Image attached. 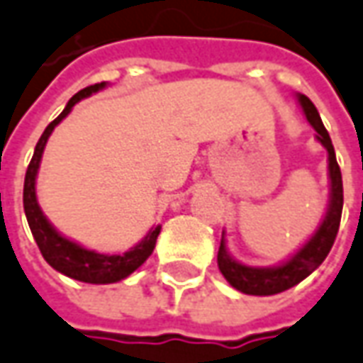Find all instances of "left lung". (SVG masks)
Returning <instances> with one entry per match:
<instances>
[{"label": "left lung", "instance_id": "1", "mask_svg": "<svg viewBox=\"0 0 363 363\" xmlns=\"http://www.w3.org/2000/svg\"><path fill=\"white\" fill-rule=\"evenodd\" d=\"M301 108L308 121L318 131V142L328 150V162H330V182H332V194H330V208L323 218L320 230L313 233L312 240L301 247L298 254L294 255L289 262L276 267H250L235 262L230 254L225 252L223 235H221L220 252H218V266L223 278L232 284L233 288L240 289L242 294L250 296H274L279 291L294 288L312 274L315 267L325 259L330 254L332 245L335 242V235L340 230V220H342V208H344V186H342V172L340 165L335 162V152L330 133L323 128L322 118L318 109L310 101V97L298 96Z\"/></svg>", "mask_w": 363, "mask_h": 363}]
</instances>
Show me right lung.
<instances>
[{"instance_id": "obj_1", "label": "right lung", "mask_w": 363, "mask_h": 363, "mask_svg": "<svg viewBox=\"0 0 363 363\" xmlns=\"http://www.w3.org/2000/svg\"><path fill=\"white\" fill-rule=\"evenodd\" d=\"M101 87H106V82L87 85L82 91H77L67 101V106H65L62 113L45 128V131L41 133L40 142L35 145L33 157H31V162L28 165L26 184H23V210H26L29 230L33 233V240H35V244L40 247L43 259L53 269H57L60 274H63V276L79 279V281H85V284H113V281L128 278L131 272H135L152 255L153 247H155V240H157L160 230H162L160 225H155L140 244L135 245V247H131L130 252H125V254H96V252L85 250L82 245L74 244V242H69L63 235H60L51 228V223L45 220V216L41 213L40 206H38V199H35V176H38V169H40L41 153H43V147L48 143V138L51 135L53 128L72 111V108L79 99L96 94Z\"/></svg>"}]
</instances>
